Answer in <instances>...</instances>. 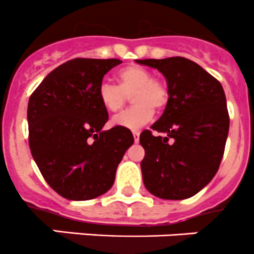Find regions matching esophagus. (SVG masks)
Returning <instances> with one entry per match:
<instances>
[{
	"instance_id": "esophagus-1",
	"label": "esophagus",
	"mask_w": 254,
	"mask_h": 254,
	"mask_svg": "<svg viewBox=\"0 0 254 254\" xmlns=\"http://www.w3.org/2000/svg\"><path fill=\"white\" fill-rule=\"evenodd\" d=\"M133 139L136 143L139 141V132L138 131H133Z\"/></svg>"
}]
</instances>
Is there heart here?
<instances>
[{"mask_svg": "<svg viewBox=\"0 0 254 254\" xmlns=\"http://www.w3.org/2000/svg\"><path fill=\"white\" fill-rule=\"evenodd\" d=\"M118 87L108 81L101 83L98 98L106 111L111 113L121 111L132 95L134 104L128 111L116 116L112 123L129 129L145 126L153 117V109H162L169 102V88L160 79L152 78V73L138 65L121 69L116 75Z\"/></svg>", "mask_w": 254, "mask_h": 254, "instance_id": "1", "label": "heart"}]
</instances>
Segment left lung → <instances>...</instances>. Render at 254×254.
Instances as JSON below:
<instances>
[{"mask_svg": "<svg viewBox=\"0 0 254 254\" xmlns=\"http://www.w3.org/2000/svg\"><path fill=\"white\" fill-rule=\"evenodd\" d=\"M165 76L169 102L151 129L139 134L146 189L167 200H183L204 189L215 176L229 131L222 84L186 58L136 60Z\"/></svg>", "mask_w": 254, "mask_h": 254, "instance_id": "left-lung-1", "label": "left lung"}]
</instances>
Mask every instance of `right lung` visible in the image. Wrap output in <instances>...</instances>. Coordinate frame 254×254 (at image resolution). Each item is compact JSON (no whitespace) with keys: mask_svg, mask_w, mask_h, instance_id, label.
<instances>
[{"mask_svg":"<svg viewBox=\"0 0 254 254\" xmlns=\"http://www.w3.org/2000/svg\"><path fill=\"white\" fill-rule=\"evenodd\" d=\"M120 59L69 60L49 73L29 99L31 155L51 189L69 200L108 191L116 170L133 143L131 131H103L108 112L98 98L103 76Z\"/></svg>","mask_w":254,"mask_h":254,"instance_id":"add662e5","label":"right lung"}]
</instances>
